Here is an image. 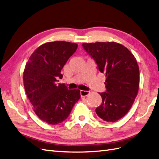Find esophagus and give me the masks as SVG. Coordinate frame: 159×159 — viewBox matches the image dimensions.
Segmentation results:
<instances>
[{"label": "esophagus", "instance_id": "1", "mask_svg": "<svg viewBox=\"0 0 159 159\" xmlns=\"http://www.w3.org/2000/svg\"><path fill=\"white\" fill-rule=\"evenodd\" d=\"M80 93L81 97H85V96H87V95H89V91L81 90L80 92Z\"/></svg>", "mask_w": 159, "mask_h": 159}]
</instances>
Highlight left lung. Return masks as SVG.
Instances as JSON below:
<instances>
[{"label": "left lung", "instance_id": "obj_1", "mask_svg": "<svg viewBox=\"0 0 159 159\" xmlns=\"http://www.w3.org/2000/svg\"><path fill=\"white\" fill-rule=\"evenodd\" d=\"M82 46L96 63L99 72L106 76V90L99 93L102 102L95 112L106 122L119 120L129 112L138 95L137 61L127 48L117 43H83Z\"/></svg>", "mask_w": 159, "mask_h": 159}]
</instances>
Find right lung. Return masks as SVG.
<instances>
[{"mask_svg": "<svg viewBox=\"0 0 159 159\" xmlns=\"http://www.w3.org/2000/svg\"><path fill=\"white\" fill-rule=\"evenodd\" d=\"M78 47L76 43L55 41L43 44L29 58L24 72V85L36 115L50 125L62 123L80 98V90L56 84L61 69Z\"/></svg>", "mask_w": 159, "mask_h": 159, "instance_id": "add662e5", "label": "right lung"}]
</instances>
